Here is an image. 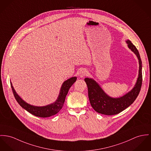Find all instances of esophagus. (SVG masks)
<instances>
[{
    "mask_svg": "<svg viewBox=\"0 0 151 151\" xmlns=\"http://www.w3.org/2000/svg\"><path fill=\"white\" fill-rule=\"evenodd\" d=\"M88 72L86 70H81L80 72H79V76L81 78H83L86 76H87Z\"/></svg>",
    "mask_w": 151,
    "mask_h": 151,
    "instance_id": "34e87169",
    "label": "esophagus"
}]
</instances>
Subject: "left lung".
<instances>
[{"mask_svg":"<svg viewBox=\"0 0 151 151\" xmlns=\"http://www.w3.org/2000/svg\"><path fill=\"white\" fill-rule=\"evenodd\" d=\"M128 47L136 55L139 61V78L134 88L124 96L113 98L106 95L98 84L92 79L85 78L88 87V98L93 109L98 113L111 116L117 114L132 104L139 94L142 81V62L139 52L130 40H127Z\"/></svg>","mask_w":151,"mask_h":151,"instance_id":"8db88e82","label":"left lung"}]
</instances>
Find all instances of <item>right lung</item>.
Returning <instances> with one entry per match:
<instances>
[{"mask_svg": "<svg viewBox=\"0 0 151 151\" xmlns=\"http://www.w3.org/2000/svg\"><path fill=\"white\" fill-rule=\"evenodd\" d=\"M76 80V77H73L64 81L61 87V90L57 101L52 104L43 107H37L26 103L16 93L12 86V83H10L14 96L17 102L22 108L35 116L46 118L54 116L60 111L64 105L65 97L70 87L75 82Z\"/></svg>", "mask_w": 151, "mask_h": 151, "instance_id": "right-lung-1", "label": "right lung"}]
</instances>
